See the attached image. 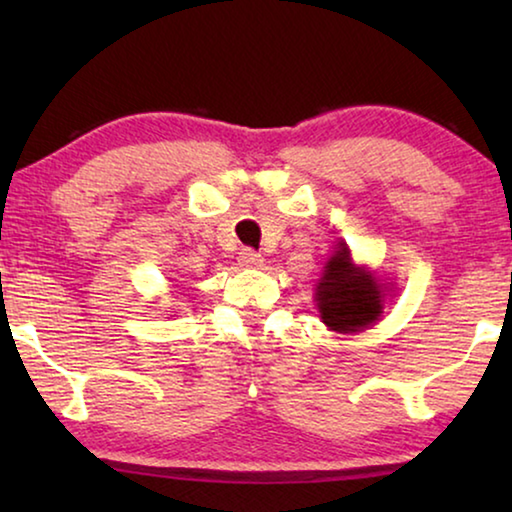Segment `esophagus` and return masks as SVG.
Segmentation results:
<instances>
[{
	"mask_svg": "<svg viewBox=\"0 0 512 512\" xmlns=\"http://www.w3.org/2000/svg\"><path fill=\"white\" fill-rule=\"evenodd\" d=\"M239 262L244 264V266H262V255L259 253H255L253 248H241V253H239Z\"/></svg>",
	"mask_w": 512,
	"mask_h": 512,
	"instance_id": "esophagus-1",
	"label": "esophagus"
}]
</instances>
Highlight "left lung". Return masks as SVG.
Returning <instances> with one entry per match:
<instances>
[{
	"instance_id": "1",
	"label": "left lung",
	"mask_w": 512,
	"mask_h": 512,
	"mask_svg": "<svg viewBox=\"0 0 512 512\" xmlns=\"http://www.w3.org/2000/svg\"><path fill=\"white\" fill-rule=\"evenodd\" d=\"M316 291L320 318L336 332H359L381 314V291L375 277L352 264L345 246L327 262Z\"/></svg>"
}]
</instances>
